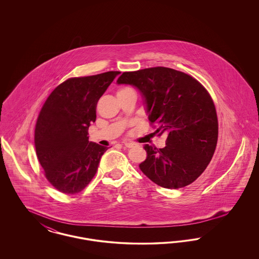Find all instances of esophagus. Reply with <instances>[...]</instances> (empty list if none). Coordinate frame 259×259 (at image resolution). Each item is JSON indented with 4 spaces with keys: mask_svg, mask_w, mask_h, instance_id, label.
Segmentation results:
<instances>
[{
    "mask_svg": "<svg viewBox=\"0 0 259 259\" xmlns=\"http://www.w3.org/2000/svg\"><path fill=\"white\" fill-rule=\"evenodd\" d=\"M124 146L126 147V148H133V147H135L136 145L134 143H128V142H126V143H124Z\"/></svg>",
    "mask_w": 259,
    "mask_h": 259,
    "instance_id": "1",
    "label": "esophagus"
}]
</instances>
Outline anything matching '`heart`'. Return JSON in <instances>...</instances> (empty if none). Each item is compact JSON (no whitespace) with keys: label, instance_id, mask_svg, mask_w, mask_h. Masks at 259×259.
<instances>
[{"label":"heart","instance_id":"obj_1","mask_svg":"<svg viewBox=\"0 0 259 259\" xmlns=\"http://www.w3.org/2000/svg\"><path fill=\"white\" fill-rule=\"evenodd\" d=\"M128 91H133L131 88H128V87H125V88H122V89H120V90H118V92H117V94L118 93H124V92H128Z\"/></svg>","mask_w":259,"mask_h":259}]
</instances>
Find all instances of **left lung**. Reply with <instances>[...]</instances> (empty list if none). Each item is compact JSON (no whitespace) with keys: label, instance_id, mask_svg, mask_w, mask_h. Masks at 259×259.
Returning <instances> with one entry per match:
<instances>
[{"label":"left lung","instance_id":"obj_1","mask_svg":"<svg viewBox=\"0 0 259 259\" xmlns=\"http://www.w3.org/2000/svg\"><path fill=\"white\" fill-rule=\"evenodd\" d=\"M116 83L137 88L155 132L167 135L165 148L145 146L142 172L169 189L192 184L206 170L218 143L217 111L207 90L192 76L165 67L125 72Z\"/></svg>","mask_w":259,"mask_h":259}]
</instances>
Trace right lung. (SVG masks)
<instances>
[{
    "label": "right lung",
    "instance_id": "obj_1",
    "mask_svg": "<svg viewBox=\"0 0 259 259\" xmlns=\"http://www.w3.org/2000/svg\"><path fill=\"white\" fill-rule=\"evenodd\" d=\"M120 72L73 77L56 87L37 117V159L51 185L66 194L87 187L107 147L88 141L99 99Z\"/></svg>",
    "mask_w": 259,
    "mask_h": 259
}]
</instances>
